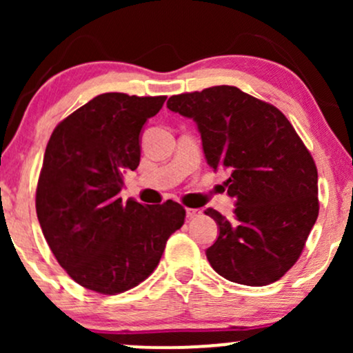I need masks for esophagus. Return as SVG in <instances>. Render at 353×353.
<instances>
[{
    "mask_svg": "<svg viewBox=\"0 0 353 353\" xmlns=\"http://www.w3.org/2000/svg\"><path fill=\"white\" fill-rule=\"evenodd\" d=\"M201 214H202L201 209H190V208L185 209V216H188V219H196L199 217Z\"/></svg>",
    "mask_w": 353,
    "mask_h": 353,
    "instance_id": "34e87169",
    "label": "esophagus"
}]
</instances>
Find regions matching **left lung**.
Here are the masks:
<instances>
[{"label":"left lung","mask_w":353,"mask_h":353,"mask_svg":"<svg viewBox=\"0 0 353 353\" xmlns=\"http://www.w3.org/2000/svg\"><path fill=\"white\" fill-rule=\"evenodd\" d=\"M168 108L197 124L210 168L229 172L234 219L205 210L219 228L205 250L209 264L244 285L279 281L301 257L319 216L317 168L294 125L236 86L171 96Z\"/></svg>","instance_id":"obj_1"}]
</instances>
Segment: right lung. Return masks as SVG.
I'll return each mask as SVG.
<instances>
[{
    "label": "right lung",
    "mask_w": 353,
    "mask_h": 353,
    "mask_svg": "<svg viewBox=\"0 0 353 353\" xmlns=\"http://www.w3.org/2000/svg\"><path fill=\"white\" fill-rule=\"evenodd\" d=\"M165 96L104 92L56 125L44 152L36 214L68 275L89 290L114 295L156 269L185 210L174 201L123 202L124 172L141 161V131Z\"/></svg>",
    "instance_id": "1"
}]
</instances>
